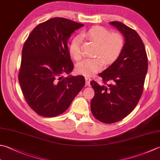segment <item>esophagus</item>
Segmentation results:
<instances>
[{
	"label": "esophagus",
	"mask_w": 160,
	"mask_h": 160,
	"mask_svg": "<svg viewBox=\"0 0 160 160\" xmlns=\"http://www.w3.org/2000/svg\"><path fill=\"white\" fill-rule=\"evenodd\" d=\"M84 78H85L86 84H87V85H89L90 82H91V78L89 77H88V76H85V77H84Z\"/></svg>",
	"instance_id": "34e87169"
}]
</instances>
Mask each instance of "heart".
Returning a JSON list of instances; mask_svg holds the SVG:
<instances>
[{"label":"heart","mask_w":160,"mask_h":160,"mask_svg":"<svg viewBox=\"0 0 160 160\" xmlns=\"http://www.w3.org/2000/svg\"><path fill=\"white\" fill-rule=\"evenodd\" d=\"M98 43L96 55L93 59H87L77 64L76 70L78 73L91 76L101 69L105 61L107 64L114 62L120 55L123 48L124 40L118 33L111 34L109 30L102 27H94L84 34ZM82 37L77 36L72 40L69 47L71 55L76 61L82 58L81 48Z\"/></svg>","instance_id":"heart-1"}]
</instances>
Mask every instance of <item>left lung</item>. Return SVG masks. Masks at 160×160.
Here are the masks:
<instances>
[{
    "label": "left lung",
    "mask_w": 160,
    "mask_h": 160,
    "mask_svg": "<svg viewBox=\"0 0 160 160\" xmlns=\"http://www.w3.org/2000/svg\"><path fill=\"white\" fill-rule=\"evenodd\" d=\"M109 23L123 34L125 43L117 60L99 73L102 83L91 82L95 92L91 110L96 119L105 123L119 121L135 108L148 71L145 46L138 33L119 21Z\"/></svg>",
    "instance_id": "1"
}]
</instances>
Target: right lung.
<instances>
[{
    "label": "right lung",
    "instance_id": "add662e5",
    "mask_svg": "<svg viewBox=\"0 0 160 160\" xmlns=\"http://www.w3.org/2000/svg\"><path fill=\"white\" fill-rule=\"evenodd\" d=\"M83 24L55 17L34 28L22 50L18 81L28 105L42 117L64 112L85 84L82 76H68L73 69L67 42Z\"/></svg>",
    "mask_w": 160,
    "mask_h": 160
}]
</instances>
